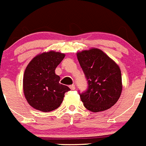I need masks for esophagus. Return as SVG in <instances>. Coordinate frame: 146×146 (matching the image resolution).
<instances>
[{
  "label": "esophagus",
  "mask_w": 146,
  "mask_h": 146,
  "mask_svg": "<svg viewBox=\"0 0 146 146\" xmlns=\"http://www.w3.org/2000/svg\"><path fill=\"white\" fill-rule=\"evenodd\" d=\"M70 88L72 90H74L75 89H76V86H75L74 84H72V85L70 86Z\"/></svg>",
  "instance_id": "esophagus-1"
}]
</instances>
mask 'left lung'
<instances>
[{
	"mask_svg": "<svg viewBox=\"0 0 146 146\" xmlns=\"http://www.w3.org/2000/svg\"><path fill=\"white\" fill-rule=\"evenodd\" d=\"M77 58L88 82L87 90L80 94L84 106L93 112L111 108L122 92L118 64L96 48L77 52Z\"/></svg>",
	"mask_w": 146,
	"mask_h": 146,
	"instance_id": "obj_1",
	"label": "left lung"
}]
</instances>
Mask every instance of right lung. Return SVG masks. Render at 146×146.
<instances>
[{
    "label": "right lung",
    "mask_w": 146,
    "mask_h": 146,
    "mask_svg": "<svg viewBox=\"0 0 146 146\" xmlns=\"http://www.w3.org/2000/svg\"><path fill=\"white\" fill-rule=\"evenodd\" d=\"M65 55L50 50L33 58L23 75V87L26 101L39 111L48 112L57 109L70 90L68 86L59 83L60 77L55 70Z\"/></svg>",
    "instance_id": "right-lung-1"
}]
</instances>
